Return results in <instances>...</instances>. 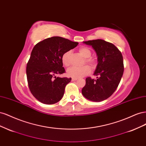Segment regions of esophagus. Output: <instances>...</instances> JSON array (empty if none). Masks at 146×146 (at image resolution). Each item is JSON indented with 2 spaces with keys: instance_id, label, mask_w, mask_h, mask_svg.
Returning a JSON list of instances; mask_svg holds the SVG:
<instances>
[{
  "instance_id": "esophagus-1",
  "label": "esophagus",
  "mask_w": 146,
  "mask_h": 146,
  "mask_svg": "<svg viewBox=\"0 0 146 146\" xmlns=\"http://www.w3.org/2000/svg\"><path fill=\"white\" fill-rule=\"evenodd\" d=\"M77 79H78V78H72V81H76V80H77Z\"/></svg>"
}]
</instances>
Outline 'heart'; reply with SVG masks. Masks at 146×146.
Instances as JSON below:
<instances>
[{
	"label": "heart",
	"mask_w": 146,
	"mask_h": 146,
	"mask_svg": "<svg viewBox=\"0 0 146 146\" xmlns=\"http://www.w3.org/2000/svg\"><path fill=\"white\" fill-rule=\"evenodd\" d=\"M78 52L80 53V55L83 56L85 58V62L90 66L91 68H93L95 65V60L91 58V50L86 47H80L78 49ZM70 55H71V50H68L66 51L61 56V61H62L63 64L66 66V67H68L70 64ZM91 71L90 68L89 66H83L82 67H71L67 70V75L69 77H72V78H81L84 76H86V75L89 74Z\"/></svg>",
	"instance_id": "1"
}]
</instances>
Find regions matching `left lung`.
<instances>
[{"instance_id":"8db88e82","label":"left lung","mask_w":146,"mask_h":146,"mask_svg":"<svg viewBox=\"0 0 146 146\" xmlns=\"http://www.w3.org/2000/svg\"><path fill=\"white\" fill-rule=\"evenodd\" d=\"M91 46L98 56V64L94 74L96 80L86 78L82 92L87 99L100 102L110 98L116 91L123 73V57L113 44L103 39L84 41Z\"/></svg>"}]
</instances>
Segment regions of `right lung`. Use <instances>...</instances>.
I'll return each instance as SVG.
<instances>
[{"label": "right lung", "mask_w": 146, "mask_h": 146, "mask_svg": "<svg viewBox=\"0 0 146 146\" xmlns=\"http://www.w3.org/2000/svg\"><path fill=\"white\" fill-rule=\"evenodd\" d=\"M78 44L54 36L39 42L33 47L26 74L31 93L41 103L54 104L62 99L65 87L71 78H61L56 75L66 72L61 61L62 55Z\"/></svg>", "instance_id": "add662e5"}]
</instances>
